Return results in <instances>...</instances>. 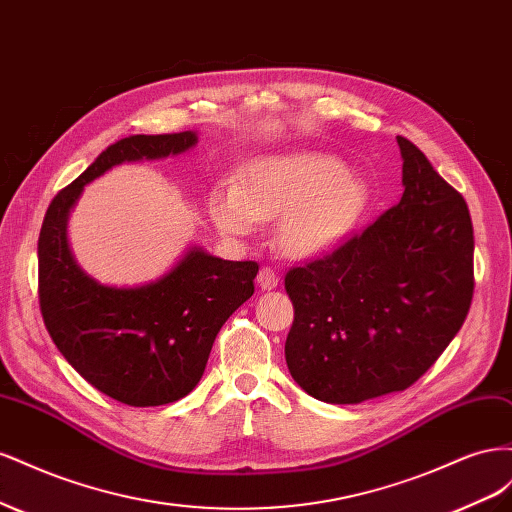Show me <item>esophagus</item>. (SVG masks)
Instances as JSON below:
<instances>
[{"label":"esophagus","mask_w":512,"mask_h":512,"mask_svg":"<svg viewBox=\"0 0 512 512\" xmlns=\"http://www.w3.org/2000/svg\"><path fill=\"white\" fill-rule=\"evenodd\" d=\"M256 282L262 290H273V288H277V284H280V277H277V273L271 267H262L258 271Z\"/></svg>","instance_id":"esophagus-1"}]
</instances>
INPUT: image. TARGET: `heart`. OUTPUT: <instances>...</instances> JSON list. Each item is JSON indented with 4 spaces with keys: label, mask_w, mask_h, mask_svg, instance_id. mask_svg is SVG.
Here are the masks:
<instances>
[{
    "label": "heart",
    "mask_w": 512,
    "mask_h": 512,
    "mask_svg": "<svg viewBox=\"0 0 512 512\" xmlns=\"http://www.w3.org/2000/svg\"><path fill=\"white\" fill-rule=\"evenodd\" d=\"M367 185L344 162L316 151L273 153L247 162L237 185L213 192V224L232 239L254 235L258 222L277 221L275 243L294 260L331 254L361 224Z\"/></svg>",
    "instance_id": "1"
}]
</instances>
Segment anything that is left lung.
<instances>
[{"label": "left lung", "instance_id": "obj_1", "mask_svg": "<svg viewBox=\"0 0 512 512\" xmlns=\"http://www.w3.org/2000/svg\"><path fill=\"white\" fill-rule=\"evenodd\" d=\"M404 196L329 256L290 269L286 363L327 404L404 391L438 361L468 316L474 230L463 196L397 136Z\"/></svg>", "mask_w": 512, "mask_h": 512}]
</instances>
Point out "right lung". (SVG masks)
I'll return each instance as SVG.
<instances>
[{
    "instance_id": "obj_1",
    "label": "right lung",
    "mask_w": 512,
    "mask_h": 512,
    "mask_svg": "<svg viewBox=\"0 0 512 512\" xmlns=\"http://www.w3.org/2000/svg\"><path fill=\"white\" fill-rule=\"evenodd\" d=\"M196 143V132L121 138L53 198L40 230L38 294L46 331L91 386L134 408L164 406L194 389L215 335L254 294L258 265L190 245L158 280L100 284L74 260L70 213L85 185L111 168L181 156Z\"/></svg>"
}]
</instances>
